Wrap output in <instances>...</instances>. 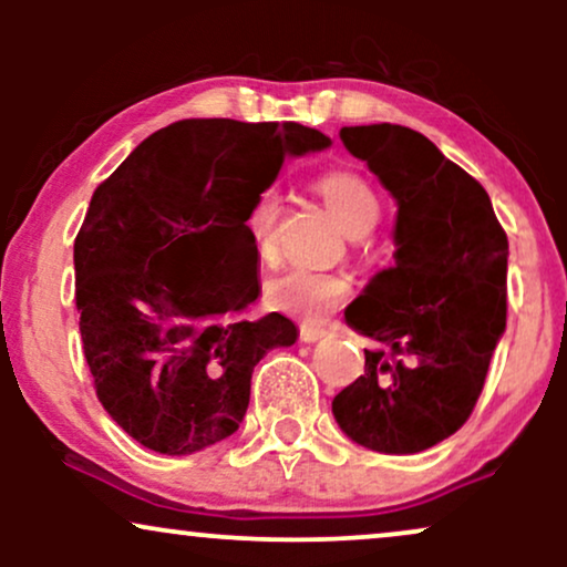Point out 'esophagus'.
Listing matches in <instances>:
<instances>
[{
    "mask_svg": "<svg viewBox=\"0 0 567 567\" xmlns=\"http://www.w3.org/2000/svg\"><path fill=\"white\" fill-rule=\"evenodd\" d=\"M324 333H328V330L324 328H317V324H301V341L303 343H315V341H320V338H324Z\"/></svg>",
    "mask_w": 567,
    "mask_h": 567,
    "instance_id": "1",
    "label": "esophagus"
}]
</instances>
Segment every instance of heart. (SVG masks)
<instances>
[{"instance_id":"obj_1","label":"heart","mask_w":567,"mask_h":567,"mask_svg":"<svg viewBox=\"0 0 567 567\" xmlns=\"http://www.w3.org/2000/svg\"><path fill=\"white\" fill-rule=\"evenodd\" d=\"M315 192L324 199V205L333 210L338 224L347 229L351 237L370 231L381 216V199L373 184L349 167H333L324 171L311 181ZM279 220V194L275 188H264L250 202L245 216V229L250 234L252 245L258 252H269L275 247ZM349 292L347 277L333 275V271L315 269L309 264H290L275 277H269L264 288V298L271 309L285 311V315L303 317V320H320L330 315L343 296Z\"/></svg>"}]
</instances>
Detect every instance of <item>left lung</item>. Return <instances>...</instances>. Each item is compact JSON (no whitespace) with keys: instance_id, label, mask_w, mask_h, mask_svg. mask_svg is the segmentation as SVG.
<instances>
[{"instance_id":"obj_1","label":"left lung","mask_w":567,"mask_h":567,"mask_svg":"<svg viewBox=\"0 0 567 567\" xmlns=\"http://www.w3.org/2000/svg\"><path fill=\"white\" fill-rule=\"evenodd\" d=\"M343 146L396 199L394 266L343 311L375 341L365 375L336 394L338 426L379 453H421L477 405L506 328L509 243L491 197L426 135L402 125L341 130Z\"/></svg>"}]
</instances>
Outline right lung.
Instances as JSON below:
<instances>
[{
	"label": "right lung",
	"instance_id": "right-lung-1",
	"mask_svg": "<svg viewBox=\"0 0 567 567\" xmlns=\"http://www.w3.org/2000/svg\"><path fill=\"white\" fill-rule=\"evenodd\" d=\"M328 135L296 122L184 120L157 130L93 192L74 239L84 360L101 405L143 447L197 453L243 424L252 368L296 341L258 298L245 216L290 154Z\"/></svg>",
	"mask_w": 567,
	"mask_h": 567
}]
</instances>
